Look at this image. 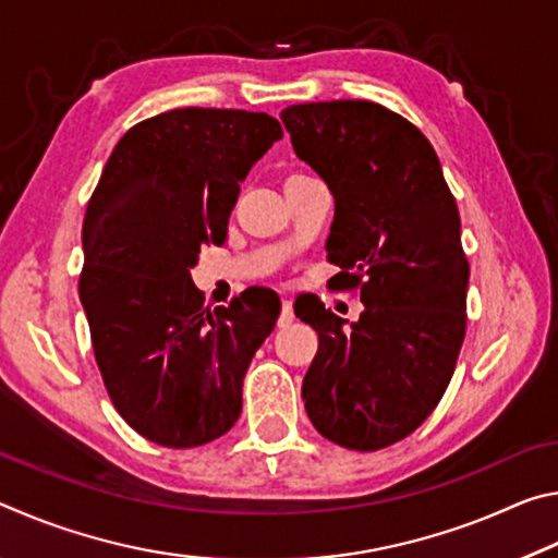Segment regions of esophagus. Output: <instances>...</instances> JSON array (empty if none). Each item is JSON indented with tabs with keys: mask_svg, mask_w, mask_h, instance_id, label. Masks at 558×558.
<instances>
[{
	"mask_svg": "<svg viewBox=\"0 0 558 558\" xmlns=\"http://www.w3.org/2000/svg\"><path fill=\"white\" fill-rule=\"evenodd\" d=\"M292 319H295V313H292V302L282 300V313L278 317V327H288Z\"/></svg>",
	"mask_w": 558,
	"mask_h": 558,
	"instance_id": "34e87169",
	"label": "esophagus"
}]
</instances>
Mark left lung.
I'll list each match as a JSON object with an SVG mask.
<instances>
[{"mask_svg":"<svg viewBox=\"0 0 558 558\" xmlns=\"http://www.w3.org/2000/svg\"><path fill=\"white\" fill-rule=\"evenodd\" d=\"M280 120L335 196V288H359L364 302L349 327L319 300L295 302L319 337L305 411L342 448L393 446L436 409L465 339L470 266L456 199L426 135L379 102H302Z\"/></svg>","mask_w":558,"mask_h":558,"instance_id":"left-lung-1","label":"left lung"}]
</instances>
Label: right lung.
Wrapping results in <instances>:
<instances>
[{
    "label": "right lung",
    "mask_w": 558,
    "mask_h": 558,
    "mask_svg": "<svg viewBox=\"0 0 558 558\" xmlns=\"http://www.w3.org/2000/svg\"><path fill=\"white\" fill-rule=\"evenodd\" d=\"M280 137L266 112L167 110L122 135L88 202L78 292L93 352L112 405L157 446H204L241 415L280 300L245 290L211 313L189 270L226 241L241 182Z\"/></svg>",
    "instance_id": "obj_1"
}]
</instances>
